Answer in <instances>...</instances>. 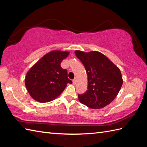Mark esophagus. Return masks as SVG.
<instances>
[{"instance_id":"1","label":"esophagus","mask_w":147,"mask_h":147,"mask_svg":"<svg viewBox=\"0 0 147 147\" xmlns=\"http://www.w3.org/2000/svg\"><path fill=\"white\" fill-rule=\"evenodd\" d=\"M76 81H77V79H74L72 80V82H73V84L75 85L76 84Z\"/></svg>"}]
</instances>
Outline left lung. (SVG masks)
<instances>
[{"label": "left lung", "mask_w": 147, "mask_h": 147, "mask_svg": "<svg viewBox=\"0 0 147 147\" xmlns=\"http://www.w3.org/2000/svg\"><path fill=\"white\" fill-rule=\"evenodd\" d=\"M86 68L88 86L79 94L80 102L92 109H100L110 104L118 95L123 84L120 70L105 55L98 51H75Z\"/></svg>", "instance_id": "left-lung-1"}]
</instances>
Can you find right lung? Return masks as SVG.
I'll list each match as a JSON object with an SVG mask.
<instances>
[{
  "label": "right lung",
  "mask_w": 147,
  "mask_h": 147,
  "mask_svg": "<svg viewBox=\"0 0 147 147\" xmlns=\"http://www.w3.org/2000/svg\"><path fill=\"white\" fill-rule=\"evenodd\" d=\"M69 53L53 51L45 55L32 66L26 74L25 85L34 100L48 102L63 92L67 84H72L68 78L67 70L60 63Z\"/></svg>",
  "instance_id": "right-lung-1"
}]
</instances>
